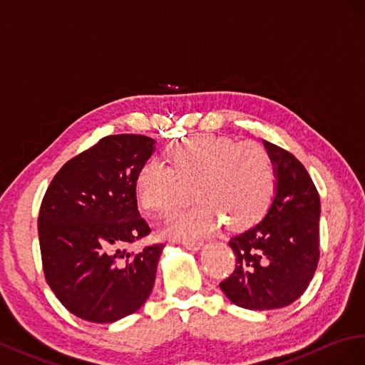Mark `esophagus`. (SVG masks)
<instances>
[{"instance_id": "1", "label": "esophagus", "mask_w": 365, "mask_h": 365, "mask_svg": "<svg viewBox=\"0 0 365 365\" xmlns=\"http://www.w3.org/2000/svg\"><path fill=\"white\" fill-rule=\"evenodd\" d=\"M183 246L186 249H190V251H199V249H202L203 243L202 242H197V240H192V242H183Z\"/></svg>"}]
</instances>
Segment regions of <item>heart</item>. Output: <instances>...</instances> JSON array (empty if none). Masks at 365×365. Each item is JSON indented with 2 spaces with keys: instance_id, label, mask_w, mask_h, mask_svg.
<instances>
[{
  "instance_id": "heart-1",
  "label": "heart",
  "mask_w": 365,
  "mask_h": 365,
  "mask_svg": "<svg viewBox=\"0 0 365 365\" xmlns=\"http://www.w3.org/2000/svg\"><path fill=\"white\" fill-rule=\"evenodd\" d=\"M166 154L172 166L147 162L138 174L136 190L145 210L160 217L188 205L194 190L199 203L168 226L174 238L210 235L223 222L229 229L252 226L275 195L274 160L258 142L197 134L173 142Z\"/></svg>"
}]
</instances>
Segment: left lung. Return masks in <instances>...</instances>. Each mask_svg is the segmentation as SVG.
Here are the masks:
<instances>
[{
  "instance_id": "8db88e82",
  "label": "left lung",
  "mask_w": 365,
  "mask_h": 365,
  "mask_svg": "<svg viewBox=\"0 0 365 365\" xmlns=\"http://www.w3.org/2000/svg\"><path fill=\"white\" fill-rule=\"evenodd\" d=\"M277 190L259 223L231 238L235 270L220 283L238 307L270 310L304 294L319 259L321 203L317 186L292 153L264 140Z\"/></svg>"
}]
</instances>
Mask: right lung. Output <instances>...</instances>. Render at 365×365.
I'll list each match as a JSON object with an SVG mask.
<instances>
[{
  "instance_id": "1",
  "label": "right lung",
  "mask_w": 365,
  "mask_h": 365,
  "mask_svg": "<svg viewBox=\"0 0 365 365\" xmlns=\"http://www.w3.org/2000/svg\"><path fill=\"white\" fill-rule=\"evenodd\" d=\"M154 151L140 134H113L70 159L41 203L38 235L47 284L73 315L114 322L150 297L165 245L127 247L151 229L138 210L136 179Z\"/></svg>"
}]
</instances>
